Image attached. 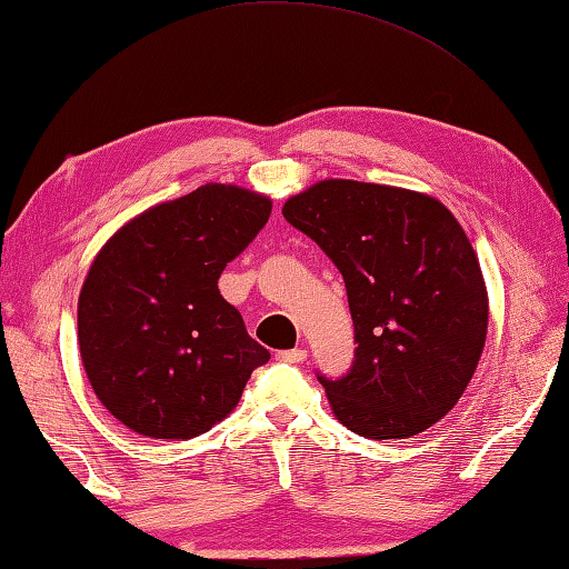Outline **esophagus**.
<instances>
[{"label":"esophagus","instance_id":"34e87169","mask_svg":"<svg viewBox=\"0 0 569 569\" xmlns=\"http://www.w3.org/2000/svg\"><path fill=\"white\" fill-rule=\"evenodd\" d=\"M276 361L281 363H303L306 361V351L303 349H288V351H278Z\"/></svg>","mask_w":569,"mask_h":569}]
</instances>
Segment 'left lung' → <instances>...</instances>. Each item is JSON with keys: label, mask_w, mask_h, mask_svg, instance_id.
I'll use <instances>...</instances> for the list:
<instances>
[{"label": "left lung", "mask_w": 569, "mask_h": 569, "mask_svg": "<svg viewBox=\"0 0 569 569\" xmlns=\"http://www.w3.org/2000/svg\"><path fill=\"white\" fill-rule=\"evenodd\" d=\"M283 218L339 268L353 363L316 373L343 427L407 439L455 407L487 339V288L475 248L439 200L359 180H321Z\"/></svg>", "instance_id": "obj_1"}]
</instances>
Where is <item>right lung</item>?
Masks as SVG:
<instances>
[{"label":"right lung","mask_w":569,"mask_h":569,"mask_svg":"<svg viewBox=\"0 0 569 569\" xmlns=\"http://www.w3.org/2000/svg\"><path fill=\"white\" fill-rule=\"evenodd\" d=\"M268 216V198L208 182L130 220L94 258L77 336L94 393L124 427L152 439L203 435L271 359L218 291Z\"/></svg>","instance_id":"1"}]
</instances>
